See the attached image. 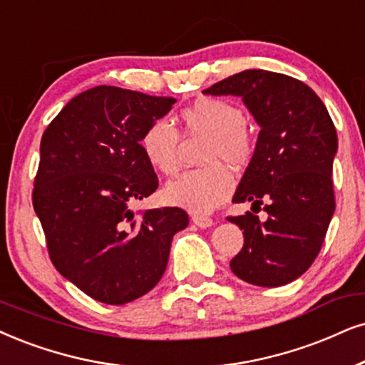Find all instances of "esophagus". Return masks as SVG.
Returning <instances> with one entry per match:
<instances>
[{"label":"esophagus","mask_w":365,"mask_h":365,"mask_svg":"<svg viewBox=\"0 0 365 365\" xmlns=\"http://www.w3.org/2000/svg\"><path fill=\"white\" fill-rule=\"evenodd\" d=\"M192 222L200 229H207V227H212V225H214V220L207 215H192Z\"/></svg>","instance_id":"obj_1"}]
</instances>
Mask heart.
Masks as SVG:
<instances>
[{"instance_id":"b5f03b06","label":"heart","mask_w":365,"mask_h":365,"mask_svg":"<svg viewBox=\"0 0 365 365\" xmlns=\"http://www.w3.org/2000/svg\"><path fill=\"white\" fill-rule=\"evenodd\" d=\"M180 123L188 135H207V168L188 170L165 187V200L193 214L217 209L234 188L232 175L220 161L241 167L252 155V138L246 128V116L239 106L224 99L200 98L180 113ZM180 136L163 119L151 123L143 133L140 148L155 170L163 175L177 173Z\"/></svg>"}]
</instances>
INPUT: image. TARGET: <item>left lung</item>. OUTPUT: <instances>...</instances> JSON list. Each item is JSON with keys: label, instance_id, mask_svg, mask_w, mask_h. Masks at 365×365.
<instances>
[{"label": "left lung", "instance_id": "8db88e82", "mask_svg": "<svg viewBox=\"0 0 365 365\" xmlns=\"http://www.w3.org/2000/svg\"><path fill=\"white\" fill-rule=\"evenodd\" d=\"M204 94L237 96L261 128L232 202L255 207L266 200L267 219L251 212L229 217L244 230L230 269L264 288L292 283L315 261L335 212L331 168L339 141L329 110L302 81L256 68Z\"/></svg>", "mask_w": 365, "mask_h": 365}]
</instances>
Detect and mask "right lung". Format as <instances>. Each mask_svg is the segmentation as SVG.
I'll return each mask as SVG.
<instances>
[{
	"instance_id": "1",
	"label": "right lung",
	"mask_w": 365,
	"mask_h": 365,
	"mask_svg": "<svg viewBox=\"0 0 365 365\" xmlns=\"http://www.w3.org/2000/svg\"><path fill=\"white\" fill-rule=\"evenodd\" d=\"M173 98L98 86L68 101L45 129L34 209L63 278L91 298L124 305L161 279L172 239L188 225L178 207L136 215L131 205L158 188L140 148L145 129Z\"/></svg>"
}]
</instances>
